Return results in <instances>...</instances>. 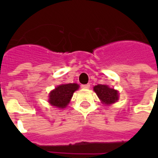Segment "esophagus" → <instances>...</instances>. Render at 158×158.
I'll list each match as a JSON object with an SVG mask.
<instances>
[{"mask_svg":"<svg viewBox=\"0 0 158 158\" xmlns=\"http://www.w3.org/2000/svg\"><path fill=\"white\" fill-rule=\"evenodd\" d=\"M82 88H83V89H89V88H90V84H83V85H82Z\"/></svg>","mask_w":158,"mask_h":158,"instance_id":"obj_1","label":"esophagus"}]
</instances>
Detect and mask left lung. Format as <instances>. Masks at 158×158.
<instances>
[{"instance_id":"left-lung-1","label":"left lung","mask_w":158,"mask_h":158,"mask_svg":"<svg viewBox=\"0 0 158 158\" xmlns=\"http://www.w3.org/2000/svg\"><path fill=\"white\" fill-rule=\"evenodd\" d=\"M99 99L105 104L114 103L118 100V92L103 84H98L94 88Z\"/></svg>"}]
</instances>
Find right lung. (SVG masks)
Returning a JSON list of instances; mask_svg holds the SVG:
<instances>
[{
    "label": "right lung",
    "mask_w": 158,
    "mask_h": 158,
    "mask_svg": "<svg viewBox=\"0 0 158 158\" xmlns=\"http://www.w3.org/2000/svg\"><path fill=\"white\" fill-rule=\"evenodd\" d=\"M79 89L76 84H61L51 92L49 95V102L56 107H65L70 101L73 94Z\"/></svg>",
    "instance_id": "obj_1"
}]
</instances>
